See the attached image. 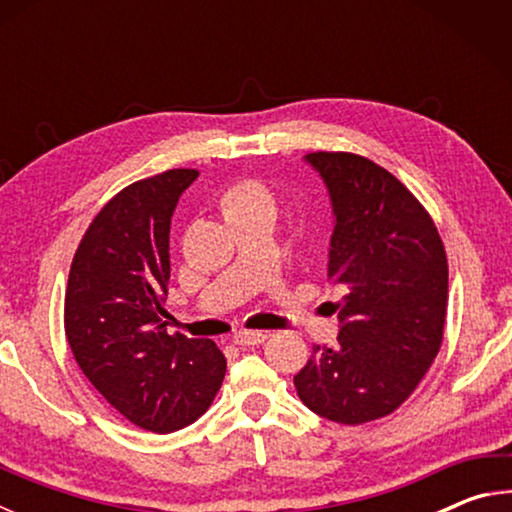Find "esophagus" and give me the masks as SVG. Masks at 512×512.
I'll return each mask as SVG.
<instances>
[{"label":"esophagus","instance_id":"obj_1","mask_svg":"<svg viewBox=\"0 0 512 512\" xmlns=\"http://www.w3.org/2000/svg\"><path fill=\"white\" fill-rule=\"evenodd\" d=\"M268 339L266 332H253V329H241L235 336H232V341L237 345H259Z\"/></svg>","mask_w":512,"mask_h":512}]
</instances>
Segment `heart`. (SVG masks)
I'll list each match as a JSON object with an SVG mask.
<instances>
[{
    "instance_id": "heart-1",
    "label": "heart",
    "mask_w": 512,
    "mask_h": 512,
    "mask_svg": "<svg viewBox=\"0 0 512 512\" xmlns=\"http://www.w3.org/2000/svg\"><path fill=\"white\" fill-rule=\"evenodd\" d=\"M221 212L230 223L253 214H275V196L262 180H237L221 194Z\"/></svg>"
}]
</instances>
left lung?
I'll return each instance as SVG.
<instances>
[{"label": "left lung", "instance_id": "left-lung-1", "mask_svg": "<svg viewBox=\"0 0 512 512\" xmlns=\"http://www.w3.org/2000/svg\"><path fill=\"white\" fill-rule=\"evenodd\" d=\"M334 212L327 277L343 291L339 345H314L293 384L320 418L393 413L443 343L447 255L427 210L393 173L354 153H309Z\"/></svg>", "mask_w": 512, "mask_h": 512}]
</instances>
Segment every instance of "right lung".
I'll list each match as a JSON object with an SVG mask.
<instances>
[{"mask_svg":"<svg viewBox=\"0 0 512 512\" xmlns=\"http://www.w3.org/2000/svg\"><path fill=\"white\" fill-rule=\"evenodd\" d=\"M196 169L137 180L101 207L76 248L65 334L83 375L140 429L171 433L210 409L225 357L210 339L167 334L169 230Z\"/></svg>","mask_w":512,"mask_h":512,"instance_id":"obj_1","label":"right lung"}]
</instances>
